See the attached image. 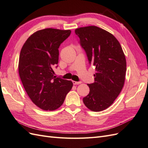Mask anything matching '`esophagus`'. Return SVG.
Masks as SVG:
<instances>
[{
    "mask_svg": "<svg viewBox=\"0 0 148 148\" xmlns=\"http://www.w3.org/2000/svg\"><path fill=\"white\" fill-rule=\"evenodd\" d=\"M73 84H81L82 82H75V81H73Z\"/></svg>",
    "mask_w": 148,
    "mask_h": 148,
    "instance_id": "esophagus-1",
    "label": "esophagus"
}]
</instances>
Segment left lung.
Returning a JSON list of instances; mask_svg holds the SVG:
<instances>
[{
  "mask_svg": "<svg viewBox=\"0 0 148 148\" xmlns=\"http://www.w3.org/2000/svg\"><path fill=\"white\" fill-rule=\"evenodd\" d=\"M75 33L89 65L96 71L95 83L88 84L89 92L83 102L91 110H105L113 104L124 84L127 64L122 48L114 35L97 26L77 28Z\"/></svg>",
  "mask_w": 148,
  "mask_h": 148,
  "instance_id": "8db88e82",
  "label": "left lung"
}]
</instances>
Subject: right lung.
<instances>
[{"label": "right lung", "mask_w": 148, "mask_h": 148, "mask_svg": "<svg viewBox=\"0 0 148 148\" xmlns=\"http://www.w3.org/2000/svg\"><path fill=\"white\" fill-rule=\"evenodd\" d=\"M70 30L46 28L36 31L20 52L18 71L24 88L34 104L44 110H54L63 104L73 83L54 76L59 48Z\"/></svg>", "instance_id": "right-lung-1"}]
</instances>
